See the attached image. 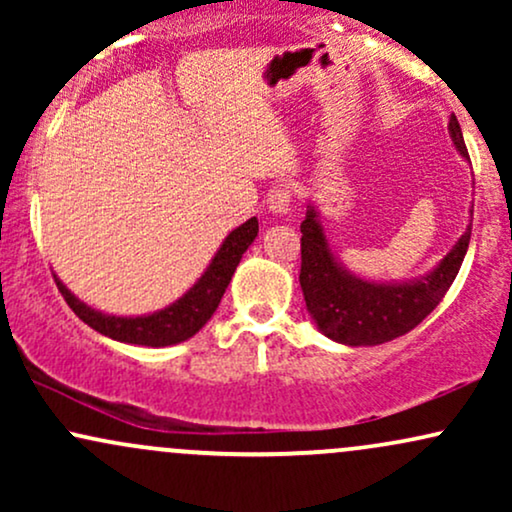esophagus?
Instances as JSON below:
<instances>
[{"label":"esophagus","mask_w":512,"mask_h":512,"mask_svg":"<svg viewBox=\"0 0 512 512\" xmlns=\"http://www.w3.org/2000/svg\"><path fill=\"white\" fill-rule=\"evenodd\" d=\"M293 202V187L291 185H276L267 195V207L272 214H289Z\"/></svg>","instance_id":"34e87169"}]
</instances>
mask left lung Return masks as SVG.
<instances>
[{"label": "left lung", "instance_id": "8db88e82", "mask_svg": "<svg viewBox=\"0 0 512 512\" xmlns=\"http://www.w3.org/2000/svg\"><path fill=\"white\" fill-rule=\"evenodd\" d=\"M450 137L455 149L469 158L457 117H450ZM474 211V209H469ZM301 289L317 330L346 346H375L392 342L414 330L443 296L460 272L472 236V223L433 272L402 284H375L346 272L332 255L320 214L305 211L301 223Z\"/></svg>", "mask_w": 512, "mask_h": 512}]
</instances>
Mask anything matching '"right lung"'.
Here are the masks:
<instances>
[{
    "instance_id": "obj_1",
    "label": "right lung",
    "mask_w": 512,
    "mask_h": 512,
    "mask_svg": "<svg viewBox=\"0 0 512 512\" xmlns=\"http://www.w3.org/2000/svg\"><path fill=\"white\" fill-rule=\"evenodd\" d=\"M257 231V219L252 216L238 226L236 231L228 233V238L223 240L219 252L214 255V260L209 262L207 272L197 279V284L192 286L185 296L178 298L175 303H170L168 308L158 310V313L142 315V317H117V315H105L101 310H93L91 305L81 303L67 286L62 284L55 276L57 289L64 296L69 308L79 315V320H84L88 327H93L96 332L105 334V337L115 339V342L125 344H139V346H170L180 344L185 339L195 337L209 322V317L214 315V310L219 308L223 293H226L228 284H231V276L236 272L240 257L250 248L252 240H255Z\"/></svg>"
}]
</instances>
